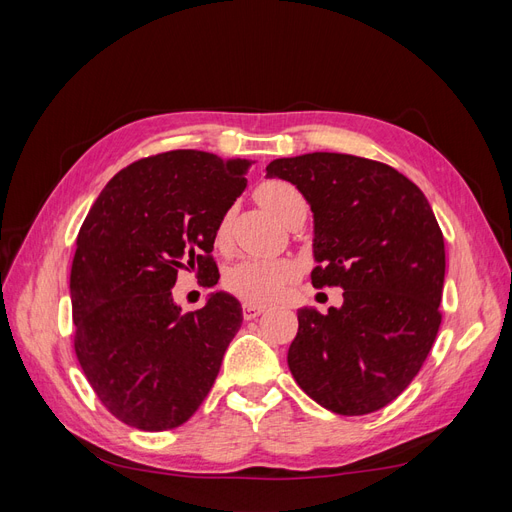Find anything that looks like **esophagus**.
Listing matches in <instances>:
<instances>
[{"instance_id":"1","label":"esophagus","mask_w":512,"mask_h":512,"mask_svg":"<svg viewBox=\"0 0 512 512\" xmlns=\"http://www.w3.org/2000/svg\"><path fill=\"white\" fill-rule=\"evenodd\" d=\"M260 314H265V307L262 305H252V303H243V318L245 320H254Z\"/></svg>"}]
</instances>
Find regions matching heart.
<instances>
[{
    "instance_id": "b5f03b06",
    "label": "heart",
    "mask_w": 512,
    "mask_h": 512,
    "mask_svg": "<svg viewBox=\"0 0 512 512\" xmlns=\"http://www.w3.org/2000/svg\"><path fill=\"white\" fill-rule=\"evenodd\" d=\"M256 200L277 220L284 222L292 211L305 209V200L294 185L286 181H265L256 188ZM228 218H222L218 237L226 235ZM294 275V265L284 258L247 256L226 273V286L247 303H271L282 297Z\"/></svg>"
}]
</instances>
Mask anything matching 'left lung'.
Here are the masks:
<instances>
[{
    "instance_id": "left-lung-1",
    "label": "left lung",
    "mask_w": 512,
    "mask_h": 512,
    "mask_svg": "<svg viewBox=\"0 0 512 512\" xmlns=\"http://www.w3.org/2000/svg\"><path fill=\"white\" fill-rule=\"evenodd\" d=\"M314 213L312 284L342 286V307H299L288 367L316 404L359 416L406 389L438 335L444 239L425 194L382 162L348 153L277 158Z\"/></svg>"
}]
</instances>
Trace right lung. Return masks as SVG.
<instances>
[{
	"mask_svg": "<svg viewBox=\"0 0 512 512\" xmlns=\"http://www.w3.org/2000/svg\"><path fill=\"white\" fill-rule=\"evenodd\" d=\"M254 162L196 149L138 160L106 183L76 239L70 273L74 350L106 410L143 431L183 425L218 378L243 322L241 303L215 290L181 314L173 286L209 256Z\"/></svg>",
	"mask_w": 512,
	"mask_h": 512,
	"instance_id": "right-lung-1",
	"label": "right lung"
}]
</instances>
